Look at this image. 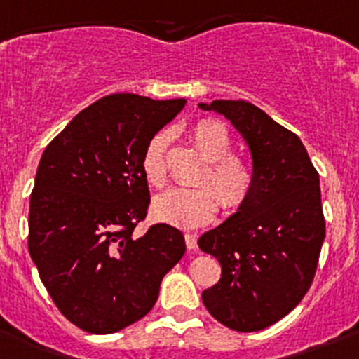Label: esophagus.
Wrapping results in <instances>:
<instances>
[{
  "mask_svg": "<svg viewBox=\"0 0 359 359\" xmlns=\"http://www.w3.org/2000/svg\"><path fill=\"white\" fill-rule=\"evenodd\" d=\"M185 243H187V248H189V250H196V248H197V236H196V234L187 233L185 234Z\"/></svg>",
  "mask_w": 359,
  "mask_h": 359,
  "instance_id": "34e87169",
  "label": "esophagus"
}]
</instances>
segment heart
<instances>
[{"mask_svg":"<svg viewBox=\"0 0 359 359\" xmlns=\"http://www.w3.org/2000/svg\"><path fill=\"white\" fill-rule=\"evenodd\" d=\"M190 137L204 156L210 160L203 182L213 187H176L160 194L153 203V213L158 220L177 227H196L206 224L218 206L224 204L227 210H236L250 196L255 183V172L247 158L231 155L233 139L227 128L217 119H201L190 130ZM167 135L158 134L148 142L142 153V172L151 185L162 187L167 180Z\"/></svg>","mask_w":359,"mask_h":359,"instance_id":"b5f03b06","label":"heart"}]
</instances>
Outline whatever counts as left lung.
Segmentation results:
<instances>
[{"label":"left lung","instance_id":"obj_1","mask_svg":"<svg viewBox=\"0 0 359 359\" xmlns=\"http://www.w3.org/2000/svg\"><path fill=\"white\" fill-rule=\"evenodd\" d=\"M224 114L250 148L255 183L233 217L199 238L222 276L203 291L208 312L234 331L287 316L312 285L326 236L319 174L294 132L245 100L199 104Z\"/></svg>","mask_w":359,"mask_h":359}]
</instances>
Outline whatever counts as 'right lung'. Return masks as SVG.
<instances>
[{
    "label": "right lung",
    "mask_w": 359,
    "mask_h": 359,
    "mask_svg": "<svg viewBox=\"0 0 359 359\" xmlns=\"http://www.w3.org/2000/svg\"><path fill=\"white\" fill-rule=\"evenodd\" d=\"M187 100L114 93L81 111L49 142L29 199L28 248L70 323L109 335L142 319L185 254L182 231L146 218L142 153Z\"/></svg>",
    "instance_id": "1"
}]
</instances>
